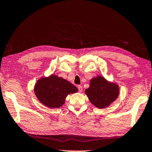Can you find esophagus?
<instances>
[{"label": "esophagus", "instance_id": "esophagus-1", "mask_svg": "<svg viewBox=\"0 0 152 152\" xmlns=\"http://www.w3.org/2000/svg\"><path fill=\"white\" fill-rule=\"evenodd\" d=\"M78 91H80V92H82L83 88H82V86H78Z\"/></svg>", "mask_w": 152, "mask_h": 152}]
</instances>
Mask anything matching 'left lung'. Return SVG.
Wrapping results in <instances>:
<instances>
[{"instance_id":"8db88e82","label":"left lung","mask_w":152,"mask_h":152,"mask_svg":"<svg viewBox=\"0 0 152 152\" xmlns=\"http://www.w3.org/2000/svg\"><path fill=\"white\" fill-rule=\"evenodd\" d=\"M85 93L94 106L100 109L105 108L118 97L119 88L116 83H110L103 77L97 76L90 81V87L86 89Z\"/></svg>"}]
</instances>
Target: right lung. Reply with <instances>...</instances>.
Returning a JSON list of instances; mask_svg holds the SVG:
<instances>
[{"label": "right lung", "mask_w": 152, "mask_h": 152, "mask_svg": "<svg viewBox=\"0 0 152 152\" xmlns=\"http://www.w3.org/2000/svg\"><path fill=\"white\" fill-rule=\"evenodd\" d=\"M77 91V87L69 81L53 74L39 79L34 87L38 99L50 108L61 107L68 94L75 93Z\"/></svg>", "instance_id": "1"}]
</instances>
